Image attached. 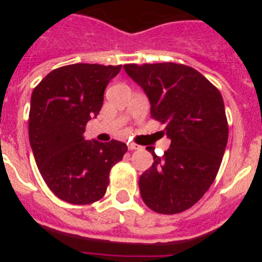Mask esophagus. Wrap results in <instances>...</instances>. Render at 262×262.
<instances>
[{"mask_svg": "<svg viewBox=\"0 0 262 262\" xmlns=\"http://www.w3.org/2000/svg\"><path fill=\"white\" fill-rule=\"evenodd\" d=\"M127 147H128L129 151H136V149H139V145L135 144V143H127Z\"/></svg>", "mask_w": 262, "mask_h": 262, "instance_id": "obj_1", "label": "esophagus"}]
</instances>
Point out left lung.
<instances>
[{"mask_svg": "<svg viewBox=\"0 0 262 262\" xmlns=\"http://www.w3.org/2000/svg\"><path fill=\"white\" fill-rule=\"evenodd\" d=\"M127 75L144 90L151 115L165 126L170 147L139 178L145 205L159 214L190 209L209 190L221 166L228 124L221 92L191 67L176 62L127 64Z\"/></svg>", "mask_w": 262, "mask_h": 262, "instance_id": "1", "label": "left lung"}]
</instances>
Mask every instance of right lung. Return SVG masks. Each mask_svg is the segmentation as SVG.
I'll use <instances>...</instances> for the list:
<instances>
[{"label":"right lung","mask_w":262,"mask_h":262,"mask_svg":"<svg viewBox=\"0 0 262 262\" xmlns=\"http://www.w3.org/2000/svg\"><path fill=\"white\" fill-rule=\"evenodd\" d=\"M122 66L71 64L53 69L31 94L29 138L41 177L60 200L89 205L101 200L111 168L127 145L85 140V126L99 114L103 93Z\"/></svg>","instance_id":"add662e5"}]
</instances>
